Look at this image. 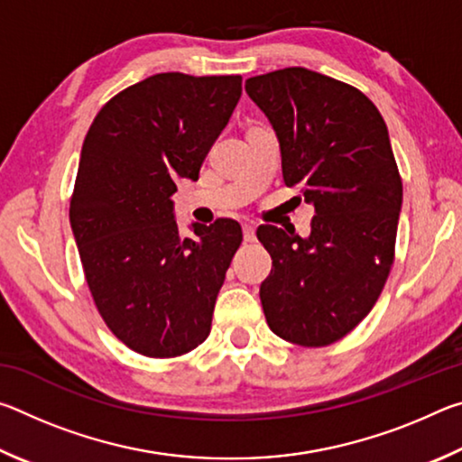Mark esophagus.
Returning <instances> with one entry per match:
<instances>
[{"label":"esophagus","instance_id":"34e87169","mask_svg":"<svg viewBox=\"0 0 462 462\" xmlns=\"http://www.w3.org/2000/svg\"><path fill=\"white\" fill-rule=\"evenodd\" d=\"M242 234H245V242H254V226L253 224H245L242 226Z\"/></svg>","mask_w":462,"mask_h":462}]
</instances>
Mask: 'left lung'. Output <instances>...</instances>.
Returning <instances> with one entry per match:
<instances>
[{
  "mask_svg": "<svg viewBox=\"0 0 462 462\" xmlns=\"http://www.w3.org/2000/svg\"><path fill=\"white\" fill-rule=\"evenodd\" d=\"M281 146L287 187L311 203V232L263 224L273 259L261 285L273 332L300 346H328L363 322L395 256L403 187L385 120L363 91L303 67L246 79Z\"/></svg>",
  "mask_w": 462,
  "mask_h": 462,
  "instance_id": "1",
  "label": "left lung"
}]
</instances>
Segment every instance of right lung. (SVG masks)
Instances as JSON below:
<instances>
[{"label":"right lung","instance_id":"right-lung-1","mask_svg":"<svg viewBox=\"0 0 462 462\" xmlns=\"http://www.w3.org/2000/svg\"><path fill=\"white\" fill-rule=\"evenodd\" d=\"M240 93V75H152L109 99L83 140L73 236L99 316L138 355L181 356L212 328L242 228L220 217L185 238L171 195L198 181Z\"/></svg>","mask_w":462,"mask_h":462}]
</instances>
